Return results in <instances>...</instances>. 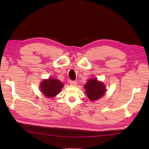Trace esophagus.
Listing matches in <instances>:
<instances>
[{
	"label": "esophagus",
	"instance_id": "1",
	"mask_svg": "<svg viewBox=\"0 0 149 149\" xmlns=\"http://www.w3.org/2000/svg\"><path fill=\"white\" fill-rule=\"evenodd\" d=\"M70 84L71 86H76L77 84V81H70Z\"/></svg>",
	"mask_w": 149,
	"mask_h": 149
}]
</instances>
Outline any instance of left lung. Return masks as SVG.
I'll use <instances>...</instances> for the list:
<instances>
[{
    "instance_id": "left-lung-1",
    "label": "left lung",
    "mask_w": 149,
    "mask_h": 149,
    "mask_svg": "<svg viewBox=\"0 0 149 149\" xmlns=\"http://www.w3.org/2000/svg\"><path fill=\"white\" fill-rule=\"evenodd\" d=\"M86 95L91 100H96L102 97L106 91L104 84L100 83L95 79H92L87 81L84 85Z\"/></svg>"
}]
</instances>
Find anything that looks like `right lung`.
<instances>
[{
  "mask_svg": "<svg viewBox=\"0 0 149 149\" xmlns=\"http://www.w3.org/2000/svg\"><path fill=\"white\" fill-rule=\"evenodd\" d=\"M63 86L61 81L56 79H49L44 80L41 83L40 88L44 95L48 97H55Z\"/></svg>",
  "mask_w": 149,
  "mask_h": 149,
  "instance_id": "obj_1",
  "label": "right lung"
}]
</instances>
